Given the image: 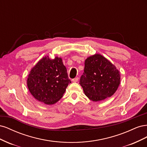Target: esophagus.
Masks as SVG:
<instances>
[{
  "instance_id": "1",
  "label": "esophagus",
  "mask_w": 147,
  "mask_h": 147,
  "mask_svg": "<svg viewBox=\"0 0 147 147\" xmlns=\"http://www.w3.org/2000/svg\"><path fill=\"white\" fill-rule=\"evenodd\" d=\"M78 81V77H76V78H75L74 79L72 80L73 82H77Z\"/></svg>"
}]
</instances>
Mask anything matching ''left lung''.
<instances>
[{
  "label": "left lung",
  "instance_id": "obj_1",
  "mask_svg": "<svg viewBox=\"0 0 147 147\" xmlns=\"http://www.w3.org/2000/svg\"><path fill=\"white\" fill-rule=\"evenodd\" d=\"M119 83V70L103 56L95 54L84 61L80 84L90 100L97 102L111 97L117 90Z\"/></svg>",
  "mask_w": 147,
  "mask_h": 147
}]
</instances>
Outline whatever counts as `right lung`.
I'll use <instances>...</instances> for the list:
<instances>
[{"mask_svg":"<svg viewBox=\"0 0 147 147\" xmlns=\"http://www.w3.org/2000/svg\"><path fill=\"white\" fill-rule=\"evenodd\" d=\"M70 83L66 67L58 57L54 59L49 56L43 57L31 69L27 80L31 94L48 105L60 100Z\"/></svg>","mask_w":147,"mask_h":147,"instance_id":"obj_1","label":"right lung"}]
</instances>
